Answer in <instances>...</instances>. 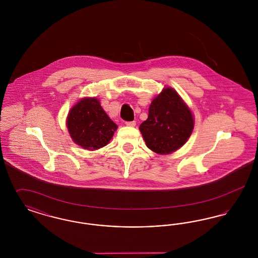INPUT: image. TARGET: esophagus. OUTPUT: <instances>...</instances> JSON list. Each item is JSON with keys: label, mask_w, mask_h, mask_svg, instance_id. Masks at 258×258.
Returning a JSON list of instances; mask_svg holds the SVG:
<instances>
[{"label": "esophagus", "mask_w": 258, "mask_h": 258, "mask_svg": "<svg viewBox=\"0 0 258 258\" xmlns=\"http://www.w3.org/2000/svg\"><path fill=\"white\" fill-rule=\"evenodd\" d=\"M125 124L128 125V126H135L136 122L135 121H131V122H125Z\"/></svg>", "instance_id": "34e87169"}]
</instances>
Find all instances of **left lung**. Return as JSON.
I'll use <instances>...</instances> for the list:
<instances>
[{"label": "left lung", "instance_id": "1", "mask_svg": "<svg viewBox=\"0 0 258 258\" xmlns=\"http://www.w3.org/2000/svg\"><path fill=\"white\" fill-rule=\"evenodd\" d=\"M194 118L188 107L171 88H165L153 99L146 121L140 132L149 149L166 155L182 147L194 130Z\"/></svg>", "mask_w": 258, "mask_h": 258}]
</instances>
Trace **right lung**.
Wrapping results in <instances>:
<instances>
[{
  "label": "right lung",
  "instance_id": "right-lung-1",
  "mask_svg": "<svg viewBox=\"0 0 258 258\" xmlns=\"http://www.w3.org/2000/svg\"><path fill=\"white\" fill-rule=\"evenodd\" d=\"M67 125L73 140L86 150H97L110 141L117 124L100 106L97 98H83L71 109Z\"/></svg>",
  "mask_w": 258,
  "mask_h": 258
}]
</instances>
